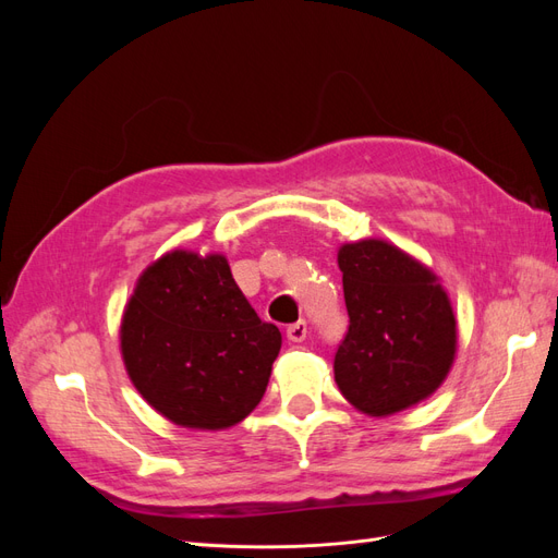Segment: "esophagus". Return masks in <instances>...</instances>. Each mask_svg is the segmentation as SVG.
Returning <instances> with one entry per match:
<instances>
[{
    "instance_id": "34e87169",
    "label": "esophagus",
    "mask_w": 558,
    "mask_h": 558,
    "mask_svg": "<svg viewBox=\"0 0 558 558\" xmlns=\"http://www.w3.org/2000/svg\"><path fill=\"white\" fill-rule=\"evenodd\" d=\"M286 337H289L291 342H302L307 337V324H305V318H300V320H295V324H291L289 328H286Z\"/></svg>"
}]
</instances>
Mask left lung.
Here are the masks:
<instances>
[{
  "instance_id": "left-lung-1",
  "label": "left lung",
  "mask_w": 558,
  "mask_h": 558,
  "mask_svg": "<svg viewBox=\"0 0 558 558\" xmlns=\"http://www.w3.org/2000/svg\"><path fill=\"white\" fill-rule=\"evenodd\" d=\"M349 332L335 381L365 414L384 416L428 398L453 363L456 318L428 267L393 244L363 240L337 253Z\"/></svg>"
}]
</instances>
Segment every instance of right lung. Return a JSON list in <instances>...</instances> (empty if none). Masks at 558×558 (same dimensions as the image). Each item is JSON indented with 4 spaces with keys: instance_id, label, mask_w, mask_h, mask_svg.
I'll list each match as a JSON object with an SVG mask.
<instances>
[{
    "instance_id": "add662e5",
    "label": "right lung",
    "mask_w": 558,
    "mask_h": 558,
    "mask_svg": "<svg viewBox=\"0 0 558 558\" xmlns=\"http://www.w3.org/2000/svg\"><path fill=\"white\" fill-rule=\"evenodd\" d=\"M121 347L150 408L179 426L216 430L260 402L281 332L248 305L223 256L172 251L134 289Z\"/></svg>"
}]
</instances>
